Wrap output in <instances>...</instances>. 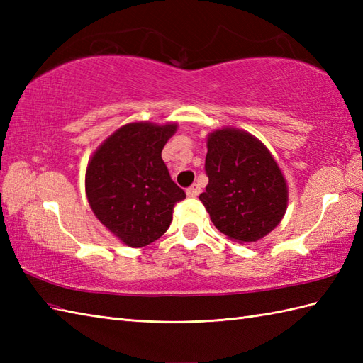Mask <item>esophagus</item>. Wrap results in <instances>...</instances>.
Masks as SVG:
<instances>
[{
  "mask_svg": "<svg viewBox=\"0 0 363 363\" xmlns=\"http://www.w3.org/2000/svg\"><path fill=\"white\" fill-rule=\"evenodd\" d=\"M186 191H187V196L194 198V196H198V195H199V191H201V187H199L198 184H194V186H190Z\"/></svg>",
  "mask_w": 363,
  "mask_h": 363,
  "instance_id": "1",
  "label": "esophagus"
}]
</instances>
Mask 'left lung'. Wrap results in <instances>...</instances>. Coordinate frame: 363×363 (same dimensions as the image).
Here are the masks:
<instances>
[{"instance_id": "obj_1", "label": "left lung", "mask_w": 363, "mask_h": 363, "mask_svg": "<svg viewBox=\"0 0 363 363\" xmlns=\"http://www.w3.org/2000/svg\"><path fill=\"white\" fill-rule=\"evenodd\" d=\"M199 199L220 233L240 243L257 242L279 225L287 209V184L276 160L256 137L220 129L207 138Z\"/></svg>"}]
</instances>
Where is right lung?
<instances>
[{"instance_id": "1", "label": "right lung", "mask_w": 363, "mask_h": 363, "mask_svg": "<svg viewBox=\"0 0 363 363\" xmlns=\"http://www.w3.org/2000/svg\"><path fill=\"white\" fill-rule=\"evenodd\" d=\"M176 125L130 123L120 128L90 159L86 190L96 218L123 243L140 248L165 233L186 191L162 160Z\"/></svg>"}]
</instances>
